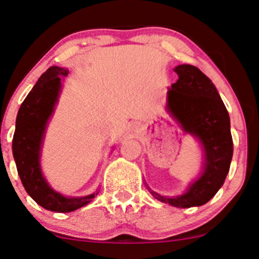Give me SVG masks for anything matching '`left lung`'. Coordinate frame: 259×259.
Instances as JSON below:
<instances>
[{"label":"left lung","instance_id":"1","mask_svg":"<svg viewBox=\"0 0 259 259\" xmlns=\"http://www.w3.org/2000/svg\"><path fill=\"white\" fill-rule=\"evenodd\" d=\"M179 79L167 92V110L185 133L195 136L204 149V167L200 177L185 194L164 197L147 187L157 200L176 207L206 204L223 186L233 157L228 111L208 77L192 65L175 67Z\"/></svg>","mask_w":259,"mask_h":259}]
</instances>
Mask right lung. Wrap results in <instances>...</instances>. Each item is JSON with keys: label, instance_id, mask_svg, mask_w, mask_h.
Returning <instances> with one entry per match:
<instances>
[{"label": "right lung", "instance_id": "1", "mask_svg": "<svg viewBox=\"0 0 259 259\" xmlns=\"http://www.w3.org/2000/svg\"><path fill=\"white\" fill-rule=\"evenodd\" d=\"M67 74L66 68L52 66L39 77L18 112L12 145L25 191L37 204L54 212H71L85 206L99 193L80 198L64 197L48 185L40 170V147L46 126L58 102L61 80Z\"/></svg>", "mask_w": 259, "mask_h": 259}]
</instances>
